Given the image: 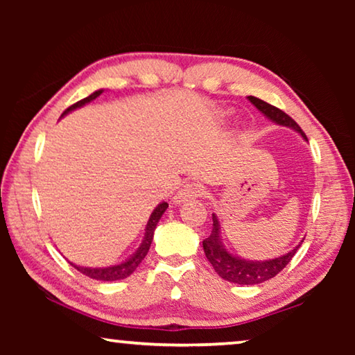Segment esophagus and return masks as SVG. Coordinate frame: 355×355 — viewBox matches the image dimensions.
<instances>
[{"label": "esophagus", "instance_id": "esophagus-1", "mask_svg": "<svg viewBox=\"0 0 355 355\" xmlns=\"http://www.w3.org/2000/svg\"><path fill=\"white\" fill-rule=\"evenodd\" d=\"M202 194H203L202 186L196 184V183H188V184H184L175 196H173L172 202L175 203V205H182V203H184V202L194 200V199H197V197H202Z\"/></svg>", "mask_w": 355, "mask_h": 355}]
</instances>
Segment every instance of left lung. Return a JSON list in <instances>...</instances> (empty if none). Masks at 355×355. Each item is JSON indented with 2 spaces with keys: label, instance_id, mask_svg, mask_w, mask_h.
<instances>
[{
  "label": "left lung",
  "instance_id": "1",
  "mask_svg": "<svg viewBox=\"0 0 355 355\" xmlns=\"http://www.w3.org/2000/svg\"><path fill=\"white\" fill-rule=\"evenodd\" d=\"M248 100L264 117L271 120V122L294 130L307 141V137H305L304 131L300 130L299 125L288 114L279 110V107L269 105L266 101L257 97H252V95H249ZM302 243L304 239L293 250L288 252V254L269 258V260H245V258L233 255L232 252H228L224 243H222L220 224L218 216L213 214V230L211 235L207 239H203V250H205V255L214 268V271L224 280L238 285H258L275 277L291 261V258L296 254Z\"/></svg>",
  "mask_w": 355,
  "mask_h": 355
}]
</instances>
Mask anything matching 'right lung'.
<instances>
[{"instance_id": "add662e5", "label": "right lung", "mask_w": 355, "mask_h": 355, "mask_svg": "<svg viewBox=\"0 0 355 355\" xmlns=\"http://www.w3.org/2000/svg\"><path fill=\"white\" fill-rule=\"evenodd\" d=\"M101 94H103V89H98V91H95L94 94L89 95V97L83 98V100L78 101V103L67 107V110L64 111L62 116H65V114H69L71 111L78 110V107H83L84 105L91 103L92 100L100 97ZM167 208H169V203H167V202L158 203V207H156L153 209V213L150 214L148 222H147V225H146V233H144V238H142L141 245H139V248H137V250L135 252L133 255H130L127 260H123L122 263L111 264V266H105V268H87V266H80V264H75V263H71V261H69V263L75 269H78V271H80L81 274L87 275V277L95 279V280L114 282V280H122V279L130 277V275L136 271V268L139 266L144 258H146L147 252L150 249V245H152V241H153L155 228H156V225H158L159 219L163 218V214H164V211H166Z\"/></svg>"}]
</instances>
